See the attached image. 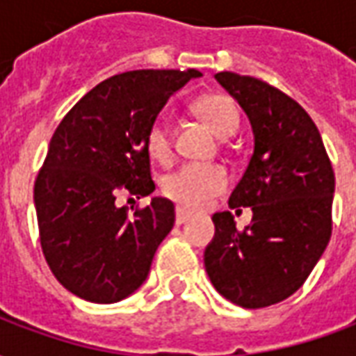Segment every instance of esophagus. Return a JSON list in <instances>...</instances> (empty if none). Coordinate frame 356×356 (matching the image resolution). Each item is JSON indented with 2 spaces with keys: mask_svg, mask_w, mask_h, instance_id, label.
I'll return each mask as SVG.
<instances>
[{
  "mask_svg": "<svg viewBox=\"0 0 356 356\" xmlns=\"http://www.w3.org/2000/svg\"><path fill=\"white\" fill-rule=\"evenodd\" d=\"M188 219H191V213H188L186 209L177 208V213H175V223L183 225V223H186Z\"/></svg>",
  "mask_w": 356,
  "mask_h": 356,
  "instance_id": "obj_1",
  "label": "esophagus"
}]
</instances>
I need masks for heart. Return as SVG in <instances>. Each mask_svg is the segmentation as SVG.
Returning <instances> with one entry per match:
<instances>
[{
    "mask_svg": "<svg viewBox=\"0 0 356 356\" xmlns=\"http://www.w3.org/2000/svg\"><path fill=\"white\" fill-rule=\"evenodd\" d=\"M196 108L219 137H231L240 125V110L229 95H206ZM148 152L158 162H170L173 156V133L168 118L158 116L147 133ZM229 185V175L216 163H186L163 179V194L185 209L206 206Z\"/></svg>",
    "mask_w": 356,
    "mask_h": 356,
    "instance_id": "b5f03b06",
    "label": "heart"
}]
</instances>
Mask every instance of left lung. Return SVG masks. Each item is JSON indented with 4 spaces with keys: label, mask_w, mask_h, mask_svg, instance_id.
<instances>
[{
    "label": "left lung",
    "mask_w": 356,
    "mask_h": 356,
    "mask_svg": "<svg viewBox=\"0 0 356 356\" xmlns=\"http://www.w3.org/2000/svg\"><path fill=\"white\" fill-rule=\"evenodd\" d=\"M216 80L238 101L254 129V154L229 198L252 208L236 229L231 211L211 217L216 236L204 265L216 290L244 309L275 305L298 291L332 236L336 177L316 125L301 104L267 81L234 72Z\"/></svg>",
    "instance_id": "left-lung-1"
}]
</instances>
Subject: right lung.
Wrapping results in <instances>:
<instances>
[{
  "mask_svg": "<svg viewBox=\"0 0 356 356\" xmlns=\"http://www.w3.org/2000/svg\"><path fill=\"white\" fill-rule=\"evenodd\" d=\"M198 76H112L83 95L53 133L35 177V213L45 261L74 296L116 303L147 280L156 250L173 229L175 206L152 198L127 213L116 198L154 193L147 133L171 95Z\"/></svg>",
  "mask_w": 356,
  "mask_h": 356,
  "instance_id": "add662e5",
  "label": "right lung"
}]
</instances>
